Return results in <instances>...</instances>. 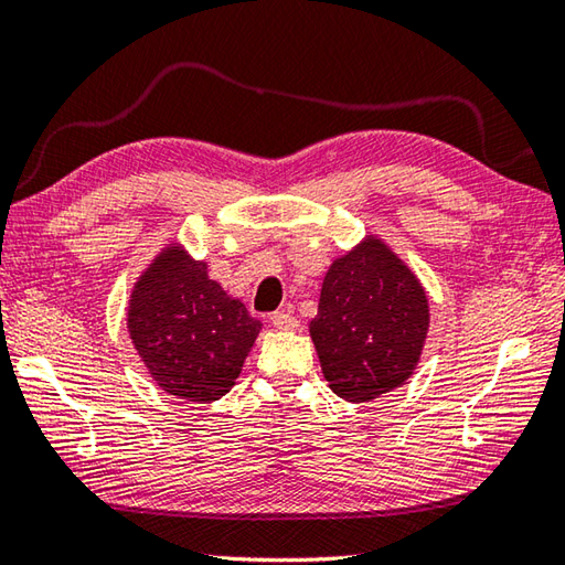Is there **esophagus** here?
Returning <instances> with one entry per match:
<instances>
[{
    "instance_id": "obj_1",
    "label": "esophagus",
    "mask_w": 565,
    "mask_h": 565,
    "mask_svg": "<svg viewBox=\"0 0 565 565\" xmlns=\"http://www.w3.org/2000/svg\"><path fill=\"white\" fill-rule=\"evenodd\" d=\"M271 326L276 330H284V332H291L298 328V320L289 313V310H276V313L271 316Z\"/></svg>"
}]
</instances>
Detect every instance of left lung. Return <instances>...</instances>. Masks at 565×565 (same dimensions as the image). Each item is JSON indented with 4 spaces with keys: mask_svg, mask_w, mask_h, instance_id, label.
Segmentation results:
<instances>
[{
    "mask_svg": "<svg viewBox=\"0 0 565 565\" xmlns=\"http://www.w3.org/2000/svg\"><path fill=\"white\" fill-rule=\"evenodd\" d=\"M308 330L332 393L374 401L419 364L429 330L425 286L379 235H366L330 264Z\"/></svg>",
    "mask_w": 565,
    "mask_h": 565,
    "instance_id": "8db88e82",
    "label": "left lung"
}]
</instances>
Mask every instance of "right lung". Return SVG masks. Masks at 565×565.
<instances>
[{"mask_svg": "<svg viewBox=\"0 0 565 565\" xmlns=\"http://www.w3.org/2000/svg\"><path fill=\"white\" fill-rule=\"evenodd\" d=\"M126 326L150 379L186 403H213L235 386L262 322L209 276V264L170 239L140 271Z\"/></svg>", "mask_w": 565, "mask_h": 565, "instance_id": "obj_1", "label": "right lung"}]
</instances>
